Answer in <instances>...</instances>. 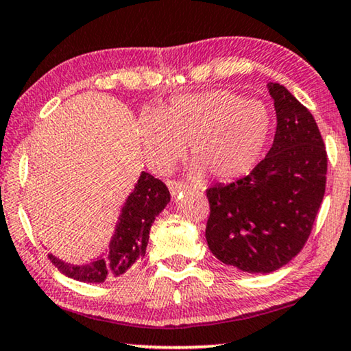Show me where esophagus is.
Instances as JSON below:
<instances>
[{
    "label": "esophagus",
    "instance_id": "obj_1",
    "mask_svg": "<svg viewBox=\"0 0 351 351\" xmlns=\"http://www.w3.org/2000/svg\"><path fill=\"white\" fill-rule=\"evenodd\" d=\"M167 186H169V189H170L171 195H173V197H176L182 191H189V186H187L186 182L176 181V180H169V181H167Z\"/></svg>",
    "mask_w": 351,
    "mask_h": 351
}]
</instances>
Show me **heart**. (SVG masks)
Segmentation results:
<instances>
[{"label":"heart","instance_id":"heart-1","mask_svg":"<svg viewBox=\"0 0 351 351\" xmlns=\"http://www.w3.org/2000/svg\"><path fill=\"white\" fill-rule=\"evenodd\" d=\"M272 117L259 100L230 90L175 97L156 116L143 114L138 135L146 159L167 170L186 147L195 176L230 181L248 173L267 145Z\"/></svg>","mask_w":351,"mask_h":351}]
</instances>
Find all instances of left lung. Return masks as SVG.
<instances>
[{
  "label": "left lung",
  "instance_id": "8db88e82",
  "mask_svg": "<svg viewBox=\"0 0 351 351\" xmlns=\"http://www.w3.org/2000/svg\"><path fill=\"white\" fill-rule=\"evenodd\" d=\"M274 145L253 171L206 189V243L221 263L270 274L300 253L322 206L328 154L313 116L288 88L269 82Z\"/></svg>",
  "mask_w": 351,
  "mask_h": 351
}]
</instances>
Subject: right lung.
<instances>
[{"mask_svg":"<svg viewBox=\"0 0 351 351\" xmlns=\"http://www.w3.org/2000/svg\"><path fill=\"white\" fill-rule=\"evenodd\" d=\"M169 202V187L160 180L143 171L135 189L122 206L108 256H101L90 264L82 265L66 264L52 254H49V259L63 275L84 283H103L110 276L125 274L138 259L145 256L151 226Z\"/></svg>","mask_w":351,"mask_h":351,"instance_id":"add662e5","label":"right lung"}]
</instances>
